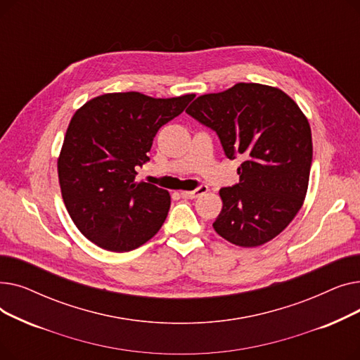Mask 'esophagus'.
Here are the masks:
<instances>
[{
  "label": "esophagus",
  "instance_id": "1",
  "mask_svg": "<svg viewBox=\"0 0 360 360\" xmlns=\"http://www.w3.org/2000/svg\"><path fill=\"white\" fill-rule=\"evenodd\" d=\"M207 191H209V186H207V185H200L198 188H195L194 191H182L181 195L184 198H197V197L205 194Z\"/></svg>",
  "mask_w": 360,
  "mask_h": 360
}]
</instances>
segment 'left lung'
<instances>
[{"label":"left lung","mask_w":360,"mask_h":360,"mask_svg":"<svg viewBox=\"0 0 360 360\" xmlns=\"http://www.w3.org/2000/svg\"><path fill=\"white\" fill-rule=\"evenodd\" d=\"M186 113L216 132L226 158L243 159L239 182L220 190L214 231L243 248L285 231L304 204L312 165L311 127L295 101L277 87L238 83L202 94Z\"/></svg>","instance_id":"obj_1"}]
</instances>
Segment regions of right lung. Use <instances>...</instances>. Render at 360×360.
I'll use <instances>...</instances> for the list:
<instances>
[{"label":"right lung","instance_id":"obj_1","mask_svg":"<svg viewBox=\"0 0 360 360\" xmlns=\"http://www.w3.org/2000/svg\"><path fill=\"white\" fill-rule=\"evenodd\" d=\"M194 98L108 93L74 113L58 159L61 194L74 224L98 247L128 252L162 228L170 195L153 184L136 182V169L150 160L147 151L160 127Z\"/></svg>","mask_w":360,"mask_h":360}]
</instances>
